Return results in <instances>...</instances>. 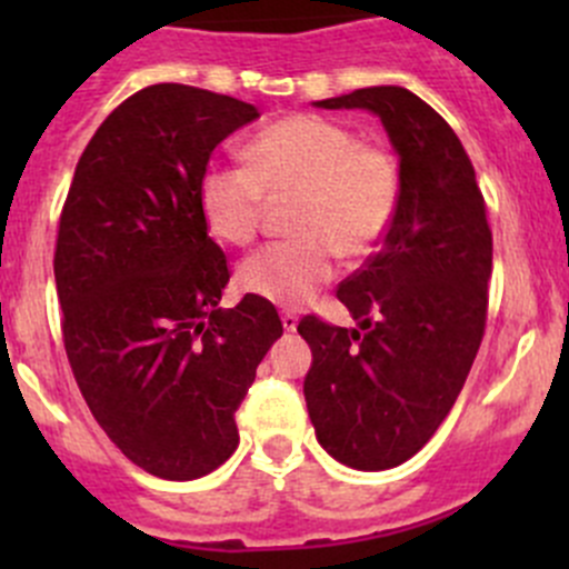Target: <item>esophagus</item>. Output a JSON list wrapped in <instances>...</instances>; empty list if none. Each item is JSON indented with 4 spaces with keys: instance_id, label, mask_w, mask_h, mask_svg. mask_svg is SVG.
<instances>
[{
    "instance_id": "1",
    "label": "esophagus",
    "mask_w": 569,
    "mask_h": 569,
    "mask_svg": "<svg viewBox=\"0 0 569 569\" xmlns=\"http://www.w3.org/2000/svg\"><path fill=\"white\" fill-rule=\"evenodd\" d=\"M280 321H283V330H286V332H295L297 325H300V319H297V313H291V311L280 313Z\"/></svg>"
}]
</instances>
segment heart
I'll return each instance as SVG.
<instances>
[{"mask_svg":"<svg viewBox=\"0 0 569 569\" xmlns=\"http://www.w3.org/2000/svg\"><path fill=\"white\" fill-rule=\"evenodd\" d=\"M248 168L211 164L198 183L206 226L220 242L248 244L267 200L291 198L300 237L272 242L239 267L258 300L297 308L336 272V256L366 258L386 239L399 206V164L386 148L358 142L343 123L289 114L250 142Z\"/></svg>","mask_w":569,"mask_h":569,"instance_id":"b5f03b06","label":"heart"}]
</instances>
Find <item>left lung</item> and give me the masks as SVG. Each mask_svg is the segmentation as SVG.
<instances>
[{
	"instance_id": "1",
	"label": "left lung",
	"mask_w": 569,
	"mask_h": 569,
	"mask_svg": "<svg viewBox=\"0 0 569 569\" xmlns=\"http://www.w3.org/2000/svg\"><path fill=\"white\" fill-rule=\"evenodd\" d=\"M321 109L377 114L399 157V206L380 252L338 286L358 327L300 321L313 363L306 405L321 449L355 470H388L423 449L479 352L492 272L485 198L460 137L396 84Z\"/></svg>"
}]
</instances>
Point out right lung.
Instances as JSON below:
<instances>
[{
  "instance_id": "1",
  "label": "right lung",
  "mask_w": 569,
  "mask_h": 569,
  "mask_svg": "<svg viewBox=\"0 0 569 569\" xmlns=\"http://www.w3.org/2000/svg\"><path fill=\"white\" fill-rule=\"evenodd\" d=\"M258 114L151 84L99 126L62 206L54 280L73 377L109 440L159 479H200L237 451L239 405L283 336L272 302L220 308L231 274L198 203L211 151Z\"/></svg>"
}]
</instances>
